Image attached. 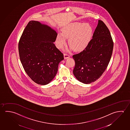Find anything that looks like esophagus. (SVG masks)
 Masks as SVG:
<instances>
[{
	"label": "esophagus",
	"instance_id": "obj_1",
	"mask_svg": "<svg viewBox=\"0 0 130 130\" xmlns=\"http://www.w3.org/2000/svg\"><path fill=\"white\" fill-rule=\"evenodd\" d=\"M70 57V56L68 54H66V53H64V59H67L68 58Z\"/></svg>",
	"mask_w": 130,
	"mask_h": 130
}]
</instances>
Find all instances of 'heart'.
I'll use <instances>...</instances> for the list:
<instances>
[{"label": "heart", "instance_id": "obj_1", "mask_svg": "<svg viewBox=\"0 0 130 130\" xmlns=\"http://www.w3.org/2000/svg\"><path fill=\"white\" fill-rule=\"evenodd\" d=\"M93 29L89 24L76 22L68 24L62 29V34L56 38V45L58 48H62L66 44V38L70 49L80 52L85 49L92 40Z\"/></svg>", "mask_w": 130, "mask_h": 130}]
</instances>
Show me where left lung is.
Masks as SVG:
<instances>
[{
    "instance_id": "obj_1",
    "label": "left lung",
    "mask_w": 130,
    "mask_h": 130,
    "mask_svg": "<svg viewBox=\"0 0 130 130\" xmlns=\"http://www.w3.org/2000/svg\"><path fill=\"white\" fill-rule=\"evenodd\" d=\"M113 48L110 32L99 20L89 44L83 51L72 56L75 62L73 73L77 80L90 84L99 78L108 65Z\"/></svg>"
}]
</instances>
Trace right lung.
I'll use <instances>...</instances> for the list:
<instances>
[{"label": "right lung", "mask_w": 130, "mask_h": 130, "mask_svg": "<svg viewBox=\"0 0 130 130\" xmlns=\"http://www.w3.org/2000/svg\"><path fill=\"white\" fill-rule=\"evenodd\" d=\"M58 34L46 24L31 20L19 43V57L24 70L35 83L45 85L55 77L63 54L54 42Z\"/></svg>", "instance_id": "obj_1"}]
</instances>
